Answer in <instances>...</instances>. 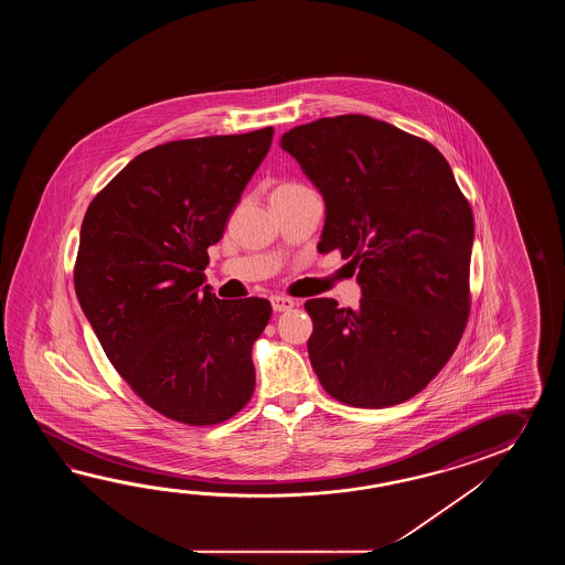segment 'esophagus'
<instances>
[{
    "mask_svg": "<svg viewBox=\"0 0 565 565\" xmlns=\"http://www.w3.org/2000/svg\"><path fill=\"white\" fill-rule=\"evenodd\" d=\"M270 305H273V311L275 312L290 311L295 307V300L277 295V297H270Z\"/></svg>",
    "mask_w": 565,
    "mask_h": 565,
    "instance_id": "obj_1",
    "label": "esophagus"
}]
</instances>
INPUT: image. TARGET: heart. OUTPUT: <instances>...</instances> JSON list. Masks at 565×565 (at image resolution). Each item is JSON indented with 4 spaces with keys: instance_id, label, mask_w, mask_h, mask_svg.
<instances>
[{
    "instance_id": "obj_1",
    "label": "heart",
    "mask_w": 565,
    "mask_h": 565,
    "mask_svg": "<svg viewBox=\"0 0 565 565\" xmlns=\"http://www.w3.org/2000/svg\"><path fill=\"white\" fill-rule=\"evenodd\" d=\"M299 190H305V188L295 185V183H287V185H280V188H278L277 192L275 193L299 192Z\"/></svg>"
}]
</instances>
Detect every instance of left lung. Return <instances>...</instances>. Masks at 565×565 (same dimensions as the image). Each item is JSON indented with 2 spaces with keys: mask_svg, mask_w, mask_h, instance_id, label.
<instances>
[{
  "mask_svg": "<svg viewBox=\"0 0 565 565\" xmlns=\"http://www.w3.org/2000/svg\"><path fill=\"white\" fill-rule=\"evenodd\" d=\"M278 145L323 195L319 250L339 248L358 266L360 307L305 302L312 370L349 406L402 404L443 370L465 331L469 202L436 147L384 120L324 117Z\"/></svg>",
  "mask_w": 565,
  "mask_h": 565,
  "instance_id": "obj_1",
  "label": "left lung"
}]
</instances>
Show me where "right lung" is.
<instances>
[{"label": "right lung", "instance_id": "add662e5", "mask_svg": "<svg viewBox=\"0 0 565 565\" xmlns=\"http://www.w3.org/2000/svg\"><path fill=\"white\" fill-rule=\"evenodd\" d=\"M270 141L273 127L157 145L86 210L81 309L122 380L171 420L217 424L253 396L270 302L216 299L204 270Z\"/></svg>", "mask_w": 565, "mask_h": 565}]
</instances>
